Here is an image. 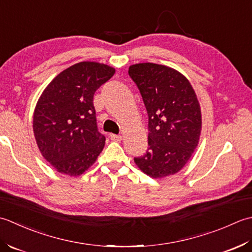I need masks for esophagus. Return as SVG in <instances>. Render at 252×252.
<instances>
[{
  "label": "esophagus",
  "mask_w": 252,
  "mask_h": 252,
  "mask_svg": "<svg viewBox=\"0 0 252 252\" xmlns=\"http://www.w3.org/2000/svg\"><path fill=\"white\" fill-rule=\"evenodd\" d=\"M110 138L114 141H121L122 140V136L121 135H115V133H111Z\"/></svg>",
  "instance_id": "34e87169"
}]
</instances>
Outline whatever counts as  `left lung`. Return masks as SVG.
<instances>
[{
    "label": "left lung",
    "mask_w": 252,
    "mask_h": 252,
    "mask_svg": "<svg viewBox=\"0 0 252 252\" xmlns=\"http://www.w3.org/2000/svg\"><path fill=\"white\" fill-rule=\"evenodd\" d=\"M149 122L148 149L136 165L152 178L174 175L185 166L201 133V110L189 80L176 69L155 63L129 66Z\"/></svg>",
    "instance_id": "8db88e82"
}]
</instances>
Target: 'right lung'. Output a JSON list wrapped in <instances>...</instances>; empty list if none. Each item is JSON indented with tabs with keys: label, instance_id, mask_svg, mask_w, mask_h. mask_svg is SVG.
Segmentation results:
<instances>
[{
	"label": "right lung",
	"instance_id": "obj_1",
	"mask_svg": "<svg viewBox=\"0 0 252 252\" xmlns=\"http://www.w3.org/2000/svg\"><path fill=\"white\" fill-rule=\"evenodd\" d=\"M115 74L109 65L80 62L62 71L39 97L33 133L42 157L56 171L79 176L105 145L97 130L94 92Z\"/></svg>",
	"mask_w": 252,
	"mask_h": 252
}]
</instances>
